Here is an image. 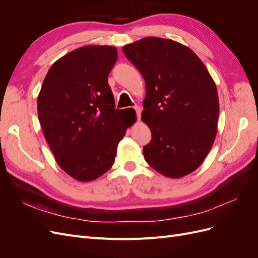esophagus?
<instances>
[{"instance_id": "1", "label": "esophagus", "mask_w": 258, "mask_h": 258, "mask_svg": "<svg viewBox=\"0 0 258 258\" xmlns=\"http://www.w3.org/2000/svg\"><path fill=\"white\" fill-rule=\"evenodd\" d=\"M134 108H135V111H136V113H137V117H138V118H140V116H141V111H142V108L140 107L139 105H135V106H134Z\"/></svg>"}]
</instances>
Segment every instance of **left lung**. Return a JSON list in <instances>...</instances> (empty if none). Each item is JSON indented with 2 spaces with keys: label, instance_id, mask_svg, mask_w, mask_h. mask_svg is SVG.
Instances as JSON below:
<instances>
[{
  "label": "left lung",
  "instance_id": "left-lung-1",
  "mask_svg": "<svg viewBox=\"0 0 258 258\" xmlns=\"http://www.w3.org/2000/svg\"><path fill=\"white\" fill-rule=\"evenodd\" d=\"M144 77L142 119L151 129L143 147L146 162L168 177L196 170L212 147L220 114L215 83L196 53L160 37L122 47Z\"/></svg>",
  "mask_w": 258,
  "mask_h": 258
}]
</instances>
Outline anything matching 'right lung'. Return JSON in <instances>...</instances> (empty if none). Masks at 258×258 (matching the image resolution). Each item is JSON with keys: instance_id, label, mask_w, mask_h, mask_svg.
<instances>
[{"instance_id": "1", "label": "right lung", "mask_w": 258, "mask_h": 258, "mask_svg": "<svg viewBox=\"0 0 258 258\" xmlns=\"http://www.w3.org/2000/svg\"><path fill=\"white\" fill-rule=\"evenodd\" d=\"M117 61L113 46H85L50 67L37 98L38 120L60 168L81 182L114 165L126 135L124 110L115 108L107 77Z\"/></svg>"}]
</instances>
